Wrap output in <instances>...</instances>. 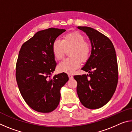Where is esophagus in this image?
<instances>
[{
	"mask_svg": "<svg viewBox=\"0 0 132 132\" xmlns=\"http://www.w3.org/2000/svg\"><path fill=\"white\" fill-rule=\"evenodd\" d=\"M68 76H69V79H73V76L71 74H69Z\"/></svg>",
	"mask_w": 132,
	"mask_h": 132,
	"instance_id": "obj_1",
	"label": "esophagus"
}]
</instances>
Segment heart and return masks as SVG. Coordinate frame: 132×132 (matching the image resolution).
I'll return each mask as SVG.
<instances>
[{
    "mask_svg": "<svg viewBox=\"0 0 132 132\" xmlns=\"http://www.w3.org/2000/svg\"><path fill=\"white\" fill-rule=\"evenodd\" d=\"M52 53L55 59L61 60L66 50L70 49V57L62 61L57 66L59 71L72 73L79 68L82 62L88 61L90 56V45L86 41V38L79 32H71L63 35L61 41L55 40L52 45Z\"/></svg>",
    "mask_w": 132,
    "mask_h": 132,
    "instance_id": "heart-1",
    "label": "heart"
}]
</instances>
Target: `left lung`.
<instances>
[{
	"label": "left lung",
	"instance_id": "obj_1",
	"mask_svg": "<svg viewBox=\"0 0 132 132\" xmlns=\"http://www.w3.org/2000/svg\"><path fill=\"white\" fill-rule=\"evenodd\" d=\"M89 37L91 53L81 69L88 75L74 76L77 93L82 105L98 109L108 103L117 88L118 62L112 42L105 35L88 27L79 26Z\"/></svg>",
	"mask_w": 132,
	"mask_h": 132
}]
</instances>
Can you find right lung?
Listing matches in <instances>:
<instances>
[{
	"mask_svg": "<svg viewBox=\"0 0 132 132\" xmlns=\"http://www.w3.org/2000/svg\"><path fill=\"white\" fill-rule=\"evenodd\" d=\"M65 31L55 28L39 31L19 51L15 68L18 87L28 105L39 112H51L57 108L60 90L69 80L64 72L51 77L56 66L52 45Z\"/></svg>",
	"mask_w": 132,
	"mask_h": 132,
	"instance_id": "1",
	"label": "right lung"
}]
</instances>
